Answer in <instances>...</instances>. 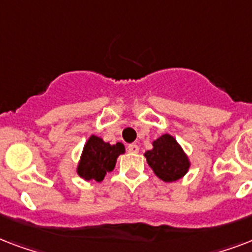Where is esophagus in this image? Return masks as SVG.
<instances>
[{
    "label": "esophagus",
    "mask_w": 252,
    "mask_h": 252,
    "mask_svg": "<svg viewBox=\"0 0 252 252\" xmlns=\"http://www.w3.org/2000/svg\"><path fill=\"white\" fill-rule=\"evenodd\" d=\"M138 146L136 145V144H130V145H128V152L129 153H138Z\"/></svg>",
    "instance_id": "1"
}]
</instances>
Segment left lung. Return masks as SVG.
I'll return each mask as SVG.
<instances>
[{"mask_svg": "<svg viewBox=\"0 0 252 252\" xmlns=\"http://www.w3.org/2000/svg\"><path fill=\"white\" fill-rule=\"evenodd\" d=\"M148 165L163 182H175L187 174L189 159L171 134H162L145 154Z\"/></svg>", "mask_w": 252, "mask_h": 252, "instance_id": "obj_1", "label": "left lung"}]
</instances>
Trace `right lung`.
Listing matches in <instances>:
<instances>
[{"label":"right lung","instance_id":"add662e5","mask_svg":"<svg viewBox=\"0 0 252 252\" xmlns=\"http://www.w3.org/2000/svg\"><path fill=\"white\" fill-rule=\"evenodd\" d=\"M126 152L122 142L111 145L98 136H90L85 144L77 174L85 180L102 182L107 172L114 170L116 159Z\"/></svg>","mask_w":252,"mask_h":252}]
</instances>
